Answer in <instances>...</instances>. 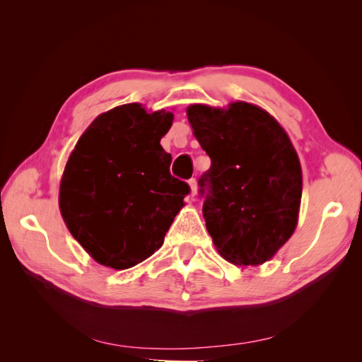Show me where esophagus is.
I'll list each match as a JSON object with an SVG mask.
<instances>
[{
	"label": "esophagus",
	"mask_w": 362,
	"mask_h": 362,
	"mask_svg": "<svg viewBox=\"0 0 362 362\" xmlns=\"http://www.w3.org/2000/svg\"><path fill=\"white\" fill-rule=\"evenodd\" d=\"M189 185H190V190H192V196L196 194V189H198V184H196V180L192 178L189 180Z\"/></svg>",
	"instance_id": "1"
}]
</instances>
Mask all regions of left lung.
Wrapping results in <instances>:
<instances>
[{
    "mask_svg": "<svg viewBox=\"0 0 362 362\" xmlns=\"http://www.w3.org/2000/svg\"><path fill=\"white\" fill-rule=\"evenodd\" d=\"M211 158L199 178L202 213L218 254L237 266L269 261L293 235L302 198L299 157L284 128L243 101L187 108Z\"/></svg>",
    "mask_w": 362,
    "mask_h": 362,
    "instance_id": "obj_1",
    "label": "left lung"
}]
</instances>
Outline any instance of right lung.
Here are the masks:
<instances>
[{"label":"right lung","mask_w":362,"mask_h":362,"mask_svg":"<svg viewBox=\"0 0 362 362\" xmlns=\"http://www.w3.org/2000/svg\"><path fill=\"white\" fill-rule=\"evenodd\" d=\"M173 115L125 104L98 116L68 160L60 211L74 238L95 261L129 269L158 250L190 193L170 175L160 145Z\"/></svg>","instance_id":"right-lung-1"}]
</instances>
